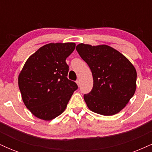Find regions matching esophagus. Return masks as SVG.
Segmentation results:
<instances>
[{"label":"esophagus","mask_w":152,"mask_h":152,"mask_svg":"<svg viewBox=\"0 0 152 152\" xmlns=\"http://www.w3.org/2000/svg\"><path fill=\"white\" fill-rule=\"evenodd\" d=\"M76 83H77V85H78V86H80V80H79V79H78L77 81H76Z\"/></svg>","instance_id":"1"}]
</instances>
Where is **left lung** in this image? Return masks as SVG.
Masks as SVG:
<instances>
[{"label":"left lung","mask_w":152,"mask_h":152,"mask_svg":"<svg viewBox=\"0 0 152 152\" xmlns=\"http://www.w3.org/2000/svg\"><path fill=\"white\" fill-rule=\"evenodd\" d=\"M76 49L93 76V88L83 96L88 108L104 116L117 114L135 93L137 74L133 64L107 45L80 43Z\"/></svg>","instance_id":"1"}]
</instances>
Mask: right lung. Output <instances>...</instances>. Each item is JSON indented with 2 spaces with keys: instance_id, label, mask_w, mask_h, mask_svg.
Returning a JSON list of instances; mask_svg holds the SVG:
<instances>
[{
  "instance_id": "add662e5",
  "label": "right lung",
  "mask_w": 152,
  "mask_h": 152,
  "mask_svg": "<svg viewBox=\"0 0 152 152\" xmlns=\"http://www.w3.org/2000/svg\"><path fill=\"white\" fill-rule=\"evenodd\" d=\"M74 43L45 45L31 56L18 76L23 102L35 116L50 121L65 111L78 86L68 79L66 59Z\"/></svg>"
}]
</instances>
